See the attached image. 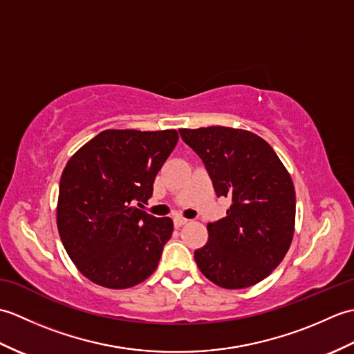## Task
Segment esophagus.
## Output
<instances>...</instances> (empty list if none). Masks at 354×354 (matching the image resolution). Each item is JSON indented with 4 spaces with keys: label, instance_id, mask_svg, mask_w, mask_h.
Returning <instances> with one entry per match:
<instances>
[{
    "label": "esophagus",
    "instance_id": "1",
    "mask_svg": "<svg viewBox=\"0 0 354 354\" xmlns=\"http://www.w3.org/2000/svg\"><path fill=\"white\" fill-rule=\"evenodd\" d=\"M173 223H175L176 228H179V227H183V225L189 223V221L184 219V217H175V221H173Z\"/></svg>",
    "mask_w": 354,
    "mask_h": 354
}]
</instances>
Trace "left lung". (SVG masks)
<instances>
[{
    "mask_svg": "<svg viewBox=\"0 0 354 354\" xmlns=\"http://www.w3.org/2000/svg\"><path fill=\"white\" fill-rule=\"evenodd\" d=\"M204 162L217 196L231 199L194 251L198 268L225 289L257 284L280 265L295 231V189L274 149L259 135L225 126L179 129Z\"/></svg>",
    "mask_w": 354,
    "mask_h": 354,
    "instance_id": "obj_1",
    "label": "left lung"
}]
</instances>
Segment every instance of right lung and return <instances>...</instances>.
<instances>
[{"label":"right lung","instance_id":"right-lung-1","mask_svg":"<svg viewBox=\"0 0 354 354\" xmlns=\"http://www.w3.org/2000/svg\"><path fill=\"white\" fill-rule=\"evenodd\" d=\"M178 132L108 129L66 162L59 184L57 230L74 265L103 288L126 289L153 274L173 231L170 217L138 207Z\"/></svg>","mask_w":354,"mask_h":354}]
</instances>
